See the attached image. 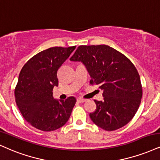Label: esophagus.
I'll return each instance as SVG.
<instances>
[{"mask_svg": "<svg viewBox=\"0 0 160 160\" xmlns=\"http://www.w3.org/2000/svg\"><path fill=\"white\" fill-rule=\"evenodd\" d=\"M77 102H78V103H84V102H86V99H84V98H77Z\"/></svg>", "mask_w": 160, "mask_h": 160, "instance_id": "1", "label": "esophagus"}]
</instances>
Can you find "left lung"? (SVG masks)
Returning <instances> with one entry per match:
<instances>
[{
    "mask_svg": "<svg viewBox=\"0 0 160 160\" xmlns=\"http://www.w3.org/2000/svg\"><path fill=\"white\" fill-rule=\"evenodd\" d=\"M70 61L82 62L91 77L90 83L103 90L104 101L94 100L90 113L96 125L108 131L123 127L133 119L142 96L140 77L131 61L108 45H82Z\"/></svg>",
    "mask_w": 160,
    "mask_h": 160,
    "instance_id": "left-lung-1",
    "label": "left lung"
}]
</instances>
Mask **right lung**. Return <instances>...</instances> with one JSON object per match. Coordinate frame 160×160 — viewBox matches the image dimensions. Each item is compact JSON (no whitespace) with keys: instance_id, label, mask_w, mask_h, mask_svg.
Listing matches in <instances>:
<instances>
[{"instance_id":"1","label":"right lung","mask_w":160,"mask_h":160,"mask_svg":"<svg viewBox=\"0 0 160 160\" xmlns=\"http://www.w3.org/2000/svg\"><path fill=\"white\" fill-rule=\"evenodd\" d=\"M76 49L55 47L32 57L20 72L15 89L17 106L23 117L37 129L52 131L66 124L76 102L53 98L52 90L58 85V70Z\"/></svg>"}]
</instances>
